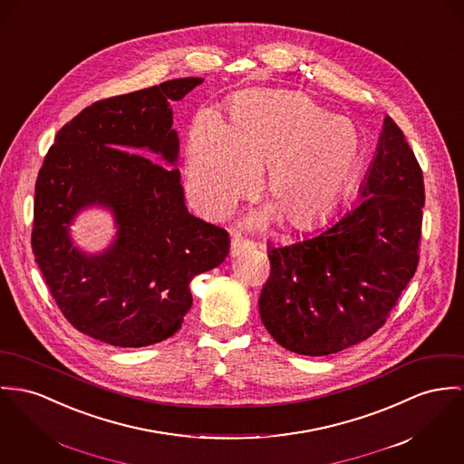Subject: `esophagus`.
Instances as JSON below:
<instances>
[{
	"label": "esophagus",
	"mask_w": 464,
	"mask_h": 464,
	"mask_svg": "<svg viewBox=\"0 0 464 464\" xmlns=\"http://www.w3.org/2000/svg\"><path fill=\"white\" fill-rule=\"evenodd\" d=\"M250 247H252V244H250L249 240H244L240 237H233L231 238V256H238L240 252L250 249Z\"/></svg>",
	"instance_id": "obj_1"
}]
</instances>
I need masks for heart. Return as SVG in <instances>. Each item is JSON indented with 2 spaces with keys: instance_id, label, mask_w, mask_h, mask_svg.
<instances>
[{
  "instance_id": "1",
  "label": "heart",
  "mask_w": 464,
  "mask_h": 464,
  "mask_svg": "<svg viewBox=\"0 0 464 464\" xmlns=\"http://www.w3.org/2000/svg\"><path fill=\"white\" fill-rule=\"evenodd\" d=\"M363 136L346 116L285 90L240 93L224 125L199 116L185 143V185L198 210L226 214L263 171L261 194L287 227L311 229L355 183Z\"/></svg>"
}]
</instances>
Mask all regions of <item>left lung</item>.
<instances>
[{"mask_svg": "<svg viewBox=\"0 0 464 464\" xmlns=\"http://www.w3.org/2000/svg\"><path fill=\"white\" fill-rule=\"evenodd\" d=\"M424 177L385 116L360 201L316 235L268 249L259 316L285 350L323 357L369 339L415 276Z\"/></svg>", "mask_w": 464, "mask_h": 464, "instance_id": "left-lung-1", "label": "left lung"}]
</instances>
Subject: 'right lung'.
Here are the masks:
<instances>
[{
	"mask_svg": "<svg viewBox=\"0 0 464 464\" xmlns=\"http://www.w3.org/2000/svg\"><path fill=\"white\" fill-rule=\"evenodd\" d=\"M201 77L99 101L65 123L35 183L32 247L56 305L79 332L120 348L171 337L192 307L190 281L229 252L226 229L188 214L169 102ZM153 156L161 165L146 158ZM99 204L117 238L101 255L71 246V220Z\"/></svg>",
	"mask_w": 464,
	"mask_h": 464,
	"instance_id": "add662e5",
	"label": "right lung"
}]
</instances>
